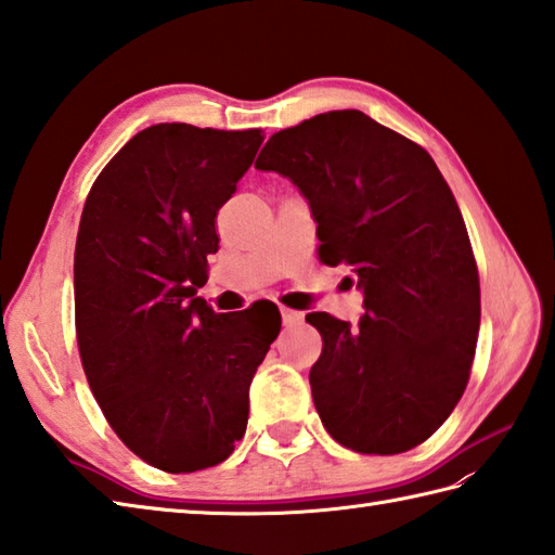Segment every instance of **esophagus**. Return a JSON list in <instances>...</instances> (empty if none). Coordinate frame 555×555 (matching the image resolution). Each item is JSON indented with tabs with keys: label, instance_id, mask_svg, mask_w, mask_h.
Here are the masks:
<instances>
[{
	"label": "esophagus",
	"instance_id": "34e87169",
	"mask_svg": "<svg viewBox=\"0 0 555 555\" xmlns=\"http://www.w3.org/2000/svg\"><path fill=\"white\" fill-rule=\"evenodd\" d=\"M280 313H282V323H285L287 327H292V325H299V323H301V320H304V313H301V311L282 309Z\"/></svg>",
	"mask_w": 555,
	"mask_h": 555
}]
</instances>
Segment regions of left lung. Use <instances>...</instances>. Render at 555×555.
<instances>
[{
  "mask_svg": "<svg viewBox=\"0 0 555 555\" xmlns=\"http://www.w3.org/2000/svg\"><path fill=\"white\" fill-rule=\"evenodd\" d=\"M258 170L289 178L318 223V256L359 278V327L327 313L311 367L315 411L341 447L403 453L463 397L479 330V278L447 180L423 146L344 108L275 132Z\"/></svg>",
  "mask_w": 555,
  "mask_h": 555,
  "instance_id": "8db88e82",
  "label": "left lung"
}]
</instances>
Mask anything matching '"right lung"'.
Wrapping results in <instances>:
<instances>
[{
    "label": "right lung",
    "mask_w": 555,
    "mask_h": 555,
    "mask_svg": "<svg viewBox=\"0 0 555 555\" xmlns=\"http://www.w3.org/2000/svg\"><path fill=\"white\" fill-rule=\"evenodd\" d=\"M261 130L158 122L122 146L82 208L73 285L85 375L108 425L166 473L223 463L249 421V385L280 311L214 313L196 289L216 216Z\"/></svg>",
    "instance_id": "1"
}]
</instances>
